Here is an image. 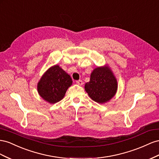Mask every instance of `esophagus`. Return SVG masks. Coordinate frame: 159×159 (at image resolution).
Masks as SVG:
<instances>
[{"label":"esophagus","mask_w":159,"mask_h":159,"mask_svg":"<svg viewBox=\"0 0 159 159\" xmlns=\"http://www.w3.org/2000/svg\"><path fill=\"white\" fill-rule=\"evenodd\" d=\"M76 83L78 84L79 85H80V86H81V85H83V80H77V81H76Z\"/></svg>","instance_id":"1"}]
</instances>
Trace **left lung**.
<instances>
[{
	"label": "left lung",
	"instance_id": "8db88e82",
	"mask_svg": "<svg viewBox=\"0 0 159 159\" xmlns=\"http://www.w3.org/2000/svg\"><path fill=\"white\" fill-rule=\"evenodd\" d=\"M117 80L112 70L107 66L97 67L90 75L84 89L94 101L105 103L115 96L117 90Z\"/></svg>",
	"mask_w": 159,
	"mask_h": 159
}]
</instances>
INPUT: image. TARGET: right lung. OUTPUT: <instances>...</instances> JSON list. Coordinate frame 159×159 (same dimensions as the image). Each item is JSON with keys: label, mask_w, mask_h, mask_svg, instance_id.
<instances>
[{"label": "right lung", "mask_w": 159, "mask_h": 159, "mask_svg": "<svg viewBox=\"0 0 159 159\" xmlns=\"http://www.w3.org/2000/svg\"><path fill=\"white\" fill-rule=\"evenodd\" d=\"M72 80L70 75L58 65L51 66L44 72L37 84L39 95L44 101L54 104L64 98Z\"/></svg>", "instance_id": "right-lung-1"}]
</instances>
